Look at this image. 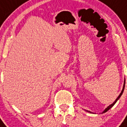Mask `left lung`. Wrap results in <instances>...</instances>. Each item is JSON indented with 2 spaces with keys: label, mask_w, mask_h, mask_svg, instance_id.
Instances as JSON below:
<instances>
[{
  "label": "left lung",
  "mask_w": 127,
  "mask_h": 127,
  "mask_svg": "<svg viewBox=\"0 0 127 127\" xmlns=\"http://www.w3.org/2000/svg\"><path fill=\"white\" fill-rule=\"evenodd\" d=\"M125 82H124V85H123V90H122V91H121V92L120 95H119V96H118V97H117V98L116 99H115V101L112 104H111L110 105H109V106L107 107V108L105 109V110H104V111H103V113L107 112V111H108L109 109H110L111 108V107H112L113 106V105H115V103L117 102V101L120 98V97L121 96V95H122L123 92V91H124V89H125ZM88 111V112H90V113H91L90 111Z\"/></svg>",
  "instance_id": "1"
}]
</instances>
